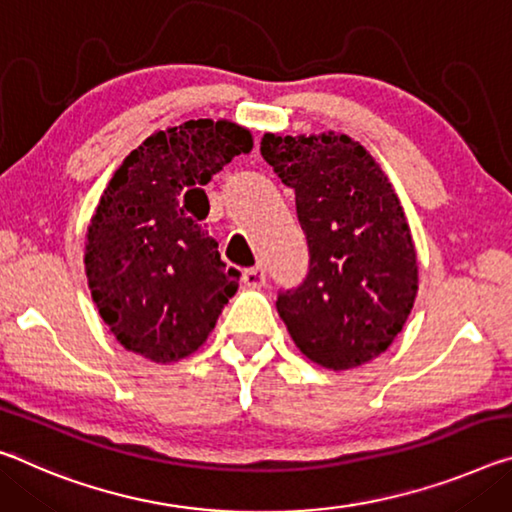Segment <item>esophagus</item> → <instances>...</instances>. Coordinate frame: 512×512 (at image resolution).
Wrapping results in <instances>:
<instances>
[{"label":"esophagus","mask_w":512,"mask_h":512,"mask_svg":"<svg viewBox=\"0 0 512 512\" xmlns=\"http://www.w3.org/2000/svg\"><path fill=\"white\" fill-rule=\"evenodd\" d=\"M264 282H266L264 266H253V269L243 271V285H246V287L259 289V287H264Z\"/></svg>","instance_id":"1"}]
</instances>
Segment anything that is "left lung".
<instances>
[{"label": "left lung", "mask_w": 512, "mask_h": 512, "mask_svg": "<svg viewBox=\"0 0 512 512\" xmlns=\"http://www.w3.org/2000/svg\"><path fill=\"white\" fill-rule=\"evenodd\" d=\"M259 152L294 189L310 250L305 280L275 300L291 339L332 371L378 358L417 296L415 243L392 184L346 134H266Z\"/></svg>", "instance_id": "left-lung-1"}]
</instances>
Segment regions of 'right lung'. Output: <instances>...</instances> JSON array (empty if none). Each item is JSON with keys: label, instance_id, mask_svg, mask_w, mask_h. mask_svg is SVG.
Here are the masks:
<instances>
[{"label": "right lung", "instance_id": "add662e5", "mask_svg": "<svg viewBox=\"0 0 512 512\" xmlns=\"http://www.w3.org/2000/svg\"><path fill=\"white\" fill-rule=\"evenodd\" d=\"M253 136L227 120H186L129 152L88 225L86 278L102 321L152 362H177L205 344L239 287L205 221L202 186Z\"/></svg>", "mask_w": 512, "mask_h": 512}]
</instances>
